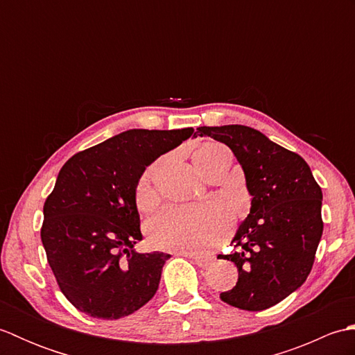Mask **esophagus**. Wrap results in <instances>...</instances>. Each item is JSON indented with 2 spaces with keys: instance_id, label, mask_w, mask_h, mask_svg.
I'll return each instance as SVG.
<instances>
[{
  "instance_id": "34e87169",
  "label": "esophagus",
  "mask_w": 355,
  "mask_h": 355,
  "mask_svg": "<svg viewBox=\"0 0 355 355\" xmlns=\"http://www.w3.org/2000/svg\"><path fill=\"white\" fill-rule=\"evenodd\" d=\"M178 254L193 259V262L197 263L198 267H207L209 263H210V261H212V258H210V256H202V254H197V253H186V252H183V253H178Z\"/></svg>"
}]
</instances>
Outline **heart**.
<instances>
[{"mask_svg": "<svg viewBox=\"0 0 355 355\" xmlns=\"http://www.w3.org/2000/svg\"><path fill=\"white\" fill-rule=\"evenodd\" d=\"M221 160H230L229 150L220 143H205L193 154L200 173ZM137 202L148 207L153 202L149 173L137 187ZM232 225L229 212L221 206H168L149 220L148 230L153 244L164 250L180 253H205L227 235Z\"/></svg>", "mask_w": 355, "mask_h": 355, "instance_id": "1", "label": "heart"}]
</instances>
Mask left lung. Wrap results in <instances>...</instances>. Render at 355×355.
Listing matches in <instances>:
<instances>
[{
  "mask_svg": "<svg viewBox=\"0 0 355 355\" xmlns=\"http://www.w3.org/2000/svg\"><path fill=\"white\" fill-rule=\"evenodd\" d=\"M197 130L200 137L232 149L252 197L250 214L232 241L241 248L223 258L235 262L238 282L220 297L241 310H267L310 275L323 232L322 189L302 157L258 130L244 125Z\"/></svg>",
  "mask_w": 355,
  "mask_h": 355,
  "instance_id": "1",
  "label": "left lung"
}]
</instances>
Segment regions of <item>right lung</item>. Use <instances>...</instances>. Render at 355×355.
Returning <instances> with one entry per match:
<instances>
[{"mask_svg":"<svg viewBox=\"0 0 355 355\" xmlns=\"http://www.w3.org/2000/svg\"><path fill=\"white\" fill-rule=\"evenodd\" d=\"M193 134L128 130L74 154L44 205L47 261L64 296L92 318L114 320L148 304L171 254L139 253L135 193L143 172Z\"/></svg>","mask_w":355,"mask_h":355,"instance_id":"1","label":"right lung"}]
</instances>
